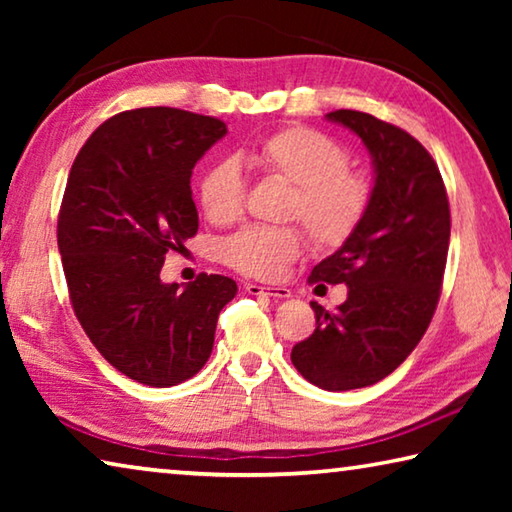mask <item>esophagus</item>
I'll return each instance as SVG.
<instances>
[{
  "label": "esophagus",
  "mask_w": 512,
  "mask_h": 512,
  "mask_svg": "<svg viewBox=\"0 0 512 512\" xmlns=\"http://www.w3.org/2000/svg\"><path fill=\"white\" fill-rule=\"evenodd\" d=\"M246 291L250 296H271V298H289L291 291L287 287H259V284H248Z\"/></svg>",
  "instance_id": "1"
}]
</instances>
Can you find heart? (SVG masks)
<instances>
[{"instance_id": "heart-1", "label": "heart", "mask_w": 512, "mask_h": 512, "mask_svg": "<svg viewBox=\"0 0 512 512\" xmlns=\"http://www.w3.org/2000/svg\"><path fill=\"white\" fill-rule=\"evenodd\" d=\"M255 162L268 176L296 185L291 216L305 223L316 246L339 248L357 232L372 192L366 178L348 171L350 155L332 137L307 126L282 128L257 144ZM244 198L246 178L235 158L216 160L198 183V201L214 223L235 221ZM302 248L305 235L296 225H248L223 241L221 257L239 273L277 280Z\"/></svg>"}]
</instances>
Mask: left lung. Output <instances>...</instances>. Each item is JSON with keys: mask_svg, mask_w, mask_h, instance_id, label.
Segmentation results:
<instances>
[{"mask_svg": "<svg viewBox=\"0 0 512 512\" xmlns=\"http://www.w3.org/2000/svg\"><path fill=\"white\" fill-rule=\"evenodd\" d=\"M361 137L375 185L357 232L314 266L309 282L345 284L348 300L311 302L316 329L293 345L298 372L323 391H352L391 375L415 350L436 311L449 248V201L429 151L368 112L327 115Z\"/></svg>", "mask_w": 512, "mask_h": 512, "instance_id": "8db88e82", "label": "left lung"}]
</instances>
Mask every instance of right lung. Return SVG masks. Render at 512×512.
Masks as SVG:
<instances>
[{
  "label": "right lung",
  "instance_id": "right-lung-1",
  "mask_svg": "<svg viewBox=\"0 0 512 512\" xmlns=\"http://www.w3.org/2000/svg\"><path fill=\"white\" fill-rule=\"evenodd\" d=\"M228 128L178 108H137L90 135L69 171L58 250L74 314L110 366L144 386L194 377L237 282L201 273L164 284L169 250L198 230L192 169Z\"/></svg>",
  "mask_w": 512,
  "mask_h": 512
}]
</instances>
